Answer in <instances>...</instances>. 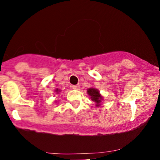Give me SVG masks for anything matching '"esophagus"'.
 Returning a JSON list of instances; mask_svg holds the SVG:
<instances>
[{
	"label": "esophagus",
	"mask_w": 160,
	"mask_h": 160,
	"mask_svg": "<svg viewBox=\"0 0 160 160\" xmlns=\"http://www.w3.org/2000/svg\"><path fill=\"white\" fill-rule=\"evenodd\" d=\"M72 89H80V85H74V86H71Z\"/></svg>",
	"instance_id": "obj_1"
}]
</instances>
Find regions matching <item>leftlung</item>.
Wrapping results in <instances>:
<instances>
[{"instance_id":"left-lung-1","label":"left lung","mask_w":160,"mask_h":160,"mask_svg":"<svg viewBox=\"0 0 160 160\" xmlns=\"http://www.w3.org/2000/svg\"><path fill=\"white\" fill-rule=\"evenodd\" d=\"M87 94L90 96L92 101L96 103L97 107L101 105V102L103 99H102V96L99 93L98 89H95V88H89L87 89Z\"/></svg>"}]
</instances>
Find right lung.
Here are the masks:
<instances>
[{
    "mask_svg": "<svg viewBox=\"0 0 160 160\" xmlns=\"http://www.w3.org/2000/svg\"><path fill=\"white\" fill-rule=\"evenodd\" d=\"M60 92V90L58 89H56V92Z\"/></svg>",
    "mask_w": 160,
    "mask_h": 160,
    "instance_id": "1",
    "label": "right lung"
}]
</instances>
